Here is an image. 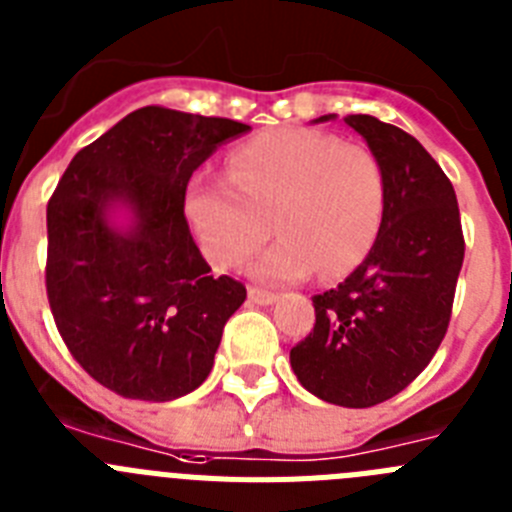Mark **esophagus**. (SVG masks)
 Returning a JSON list of instances; mask_svg holds the SVG:
<instances>
[{
    "label": "esophagus",
    "instance_id": "1",
    "mask_svg": "<svg viewBox=\"0 0 512 512\" xmlns=\"http://www.w3.org/2000/svg\"><path fill=\"white\" fill-rule=\"evenodd\" d=\"M248 300L256 302V305H271V302L277 300V295L264 287H248Z\"/></svg>",
    "mask_w": 512,
    "mask_h": 512
}]
</instances>
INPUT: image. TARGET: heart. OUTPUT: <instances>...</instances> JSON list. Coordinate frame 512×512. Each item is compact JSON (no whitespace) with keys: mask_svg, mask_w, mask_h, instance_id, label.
Segmentation results:
<instances>
[{"mask_svg":"<svg viewBox=\"0 0 512 512\" xmlns=\"http://www.w3.org/2000/svg\"><path fill=\"white\" fill-rule=\"evenodd\" d=\"M387 205L379 158L361 143L305 128H279L235 146L228 179L189 184L184 210L215 269H238L271 235H282L256 264L271 282L320 269L346 277L372 251Z\"/></svg>","mask_w":512,"mask_h":512,"instance_id":"heart-1","label":"heart"}]
</instances>
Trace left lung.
Masks as SVG:
<instances>
[{"instance_id":"obj_1","label":"left lung","mask_w":512,"mask_h":512,"mask_svg":"<svg viewBox=\"0 0 512 512\" xmlns=\"http://www.w3.org/2000/svg\"><path fill=\"white\" fill-rule=\"evenodd\" d=\"M343 120L384 169L382 228L346 282L312 297L315 325L289 361L320 400L372 408L405 390L436 356L449 330L464 233L449 176L413 135L372 115Z\"/></svg>"}]
</instances>
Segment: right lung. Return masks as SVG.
<instances>
[{
  "mask_svg": "<svg viewBox=\"0 0 512 512\" xmlns=\"http://www.w3.org/2000/svg\"><path fill=\"white\" fill-rule=\"evenodd\" d=\"M246 130L228 117L140 107L81 148L53 189L45 212L48 305L71 356L107 390L166 402L210 374L246 287L212 277L184 194L194 169ZM115 201L136 215L128 234L103 220Z\"/></svg>",
  "mask_w": 512,
  "mask_h": 512,
  "instance_id": "right-lung-1",
  "label": "right lung"
}]
</instances>
